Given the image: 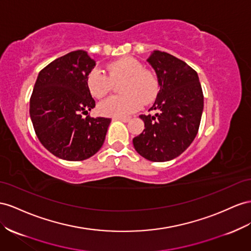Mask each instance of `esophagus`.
<instances>
[{
    "label": "esophagus",
    "mask_w": 251,
    "mask_h": 251,
    "mask_svg": "<svg viewBox=\"0 0 251 251\" xmlns=\"http://www.w3.org/2000/svg\"><path fill=\"white\" fill-rule=\"evenodd\" d=\"M115 119L121 120V121H124V123H127V121L131 119V117H128V116H124V117H116V118H115Z\"/></svg>",
    "instance_id": "1"
}]
</instances>
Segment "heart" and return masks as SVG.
Masks as SVG:
<instances>
[{
    "mask_svg": "<svg viewBox=\"0 0 251 251\" xmlns=\"http://www.w3.org/2000/svg\"><path fill=\"white\" fill-rule=\"evenodd\" d=\"M106 75L94 69L86 76V86L92 96L101 99L119 84L121 95L102 101L98 106L104 116L121 117L137 111L144 104L151 103L158 93V80L155 74L137 59L123 57L106 65Z\"/></svg>",
    "mask_w": 251,
    "mask_h": 251,
    "instance_id": "heart-1",
    "label": "heart"
}]
</instances>
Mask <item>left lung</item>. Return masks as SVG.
I'll list each match as a JSON object with an SVG mask.
<instances>
[{
  "mask_svg": "<svg viewBox=\"0 0 251 251\" xmlns=\"http://www.w3.org/2000/svg\"><path fill=\"white\" fill-rule=\"evenodd\" d=\"M148 62L156 72L159 92L150 109L157 113L140 115L145 130L133 138L135 150L151 161L177 157L192 144L199 132L204 95L191 66L165 51L155 50Z\"/></svg>",
  "mask_w": 251,
  "mask_h": 251,
  "instance_id": "obj_1",
  "label": "left lung"
}]
</instances>
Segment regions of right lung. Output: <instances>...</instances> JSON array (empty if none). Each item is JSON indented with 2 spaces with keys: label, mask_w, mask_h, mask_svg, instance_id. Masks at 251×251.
Masks as SVG:
<instances>
[{
  "label": "right lung",
  "mask_w": 251,
  "mask_h": 251,
  "mask_svg": "<svg viewBox=\"0 0 251 251\" xmlns=\"http://www.w3.org/2000/svg\"><path fill=\"white\" fill-rule=\"evenodd\" d=\"M96 62L84 50L71 51L39 73L29 101V114L40 142L55 156L84 160L102 147L111 118L87 114L95 100L86 76Z\"/></svg>",
  "instance_id": "obj_1"
}]
</instances>
